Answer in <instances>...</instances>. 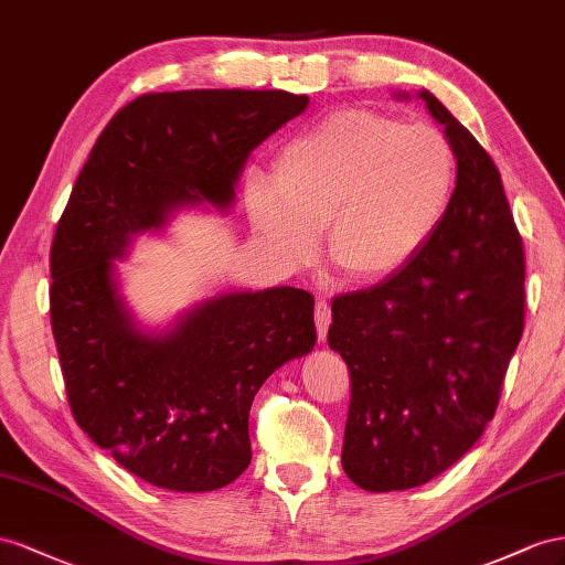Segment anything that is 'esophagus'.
<instances>
[{"label":"esophagus","mask_w":565,"mask_h":565,"mask_svg":"<svg viewBox=\"0 0 565 565\" xmlns=\"http://www.w3.org/2000/svg\"><path fill=\"white\" fill-rule=\"evenodd\" d=\"M315 324H317L319 341H327V331H329V324H331V310H329L327 302L315 305Z\"/></svg>","instance_id":"1"}]
</instances>
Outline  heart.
Here are the masks:
<instances>
[{
  "instance_id": "b5f03b06",
  "label": "heart",
  "mask_w": 565,
  "mask_h": 565,
  "mask_svg": "<svg viewBox=\"0 0 565 565\" xmlns=\"http://www.w3.org/2000/svg\"><path fill=\"white\" fill-rule=\"evenodd\" d=\"M457 151L438 127L376 110L331 113L284 143L271 184L248 186L253 230L279 263L327 255L358 284H383L422 255L447 220Z\"/></svg>"
}]
</instances>
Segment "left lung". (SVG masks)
I'll list each match as a JSON object with an SVG mask.
<instances>
[{
  "instance_id": "1",
  "label": "left lung",
  "mask_w": 565,
  "mask_h": 565,
  "mask_svg": "<svg viewBox=\"0 0 565 565\" xmlns=\"http://www.w3.org/2000/svg\"><path fill=\"white\" fill-rule=\"evenodd\" d=\"M457 151V189L428 248L331 302L329 348L350 369L343 471L369 492L412 490L457 463L494 416L523 335L525 255L488 151L428 89Z\"/></svg>"
}]
</instances>
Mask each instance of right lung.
<instances>
[{
	"mask_svg": "<svg viewBox=\"0 0 565 565\" xmlns=\"http://www.w3.org/2000/svg\"><path fill=\"white\" fill-rule=\"evenodd\" d=\"M308 104L279 89L139 96L96 139L58 220L52 331L73 416L156 488L211 492L248 469L253 397L312 352L315 298L222 291L153 329L127 305L118 263L184 207L230 213L250 151Z\"/></svg>",
	"mask_w": 565,
	"mask_h": 565,
	"instance_id": "right-lung-1",
	"label": "right lung"
}]
</instances>
